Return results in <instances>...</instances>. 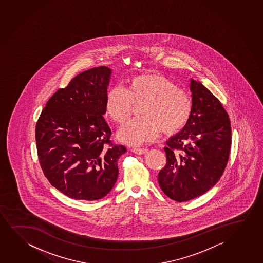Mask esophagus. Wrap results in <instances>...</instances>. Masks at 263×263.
I'll list each match as a JSON object with an SVG mask.
<instances>
[{"mask_svg":"<svg viewBox=\"0 0 263 263\" xmlns=\"http://www.w3.org/2000/svg\"><path fill=\"white\" fill-rule=\"evenodd\" d=\"M131 152H133L134 154H138V155H143L146 154L148 150L144 148H132Z\"/></svg>","mask_w":263,"mask_h":263,"instance_id":"esophagus-1","label":"esophagus"}]
</instances>
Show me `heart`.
Returning <instances> with one entry per match:
<instances>
[{
	"label": "heart",
	"instance_id": "obj_1",
	"mask_svg": "<svg viewBox=\"0 0 263 263\" xmlns=\"http://www.w3.org/2000/svg\"><path fill=\"white\" fill-rule=\"evenodd\" d=\"M139 105L141 116L126 122L118 131V139L130 146L154 141L162 132L174 135L186 125L191 117L190 95L167 77L143 74L127 80L126 89L113 87L106 96V114L114 122H125Z\"/></svg>",
	"mask_w": 263,
	"mask_h": 263
}]
</instances>
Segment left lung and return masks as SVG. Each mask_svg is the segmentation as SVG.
I'll return each instance as SVG.
<instances>
[{
    "mask_svg": "<svg viewBox=\"0 0 263 263\" xmlns=\"http://www.w3.org/2000/svg\"><path fill=\"white\" fill-rule=\"evenodd\" d=\"M193 110L179 133L167 141V158L159 172L161 190L174 201L201 196L219 180L229 160L231 124L218 98L191 79Z\"/></svg>",
    "mask_w": 263,
    "mask_h": 263,
    "instance_id": "1",
    "label": "left lung"
}]
</instances>
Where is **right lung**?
Wrapping results in <instances>:
<instances>
[{
  "label": "right lung",
  "instance_id": "add662e5",
  "mask_svg": "<svg viewBox=\"0 0 263 263\" xmlns=\"http://www.w3.org/2000/svg\"><path fill=\"white\" fill-rule=\"evenodd\" d=\"M111 69L101 66L80 73L49 99L35 126L44 174L59 191L75 200L96 201L109 194L126 152L109 139L106 96Z\"/></svg>",
  "mask_w": 263,
  "mask_h": 263
}]
</instances>
